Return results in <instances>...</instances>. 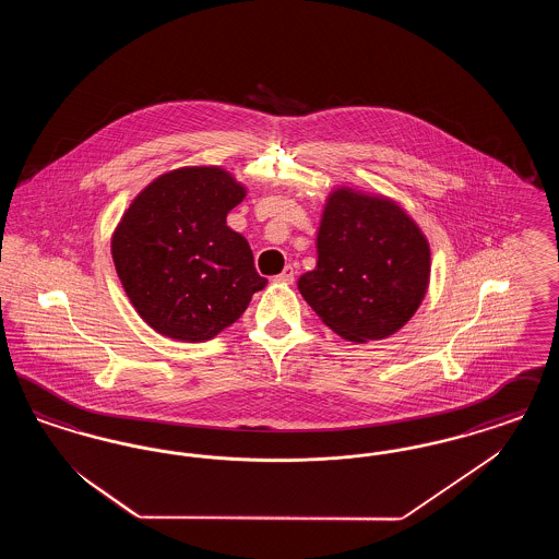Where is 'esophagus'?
I'll list each match as a JSON object with an SVG mask.
<instances>
[{
  "instance_id": "esophagus-1",
  "label": "esophagus",
  "mask_w": 559,
  "mask_h": 559,
  "mask_svg": "<svg viewBox=\"0 0 559 559\" xmlns=\"http://www.w3.org/2000/svg\"><path fill=\"white\" fill-rule=\"evenodd\" d=\"M293 278H295V270L292 266L283 267V272L278 276H274V281L283 283V285H292Z\"/></svg>"
}]
</instances>
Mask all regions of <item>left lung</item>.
Returning <instances> with one entry per match:
<instances>
[{
	"label": "left lung",
	"instance_id": "left-lung-1",
	"mask_svg": "<svg viewBox=\"0 0 559 559\" xmlns=\"http://www.w3.org/2000/svg\"><path fill=\"white\" fill-rule=\"evenodd\" d=\"M317 267L297 289L319 319L354 344L385 340L419 310L431 249L399 201L335 187L320 217Z\"/></svg>",
	"mask_w": 559,
	"mask_h": 559
}]
</instances>
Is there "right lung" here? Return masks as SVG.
I'll return each mask as SVG.
<instances>
[{"instance_id":"right-lung-1","label":"right lung","mask_w":559,"mask_h":559,"mask_svg":"<svg viewBox=\"0 0 559 559\" xmlns=\"http://www.w3.org/2000/svg\"><path fill=\"white\" fill-rule=\"evenodd\" d=\"M247 187L219 165L169 169L142 188L110 237L135 312L176 342H210L267 285L226 215Z\"/></svg>"}]
</instances>
